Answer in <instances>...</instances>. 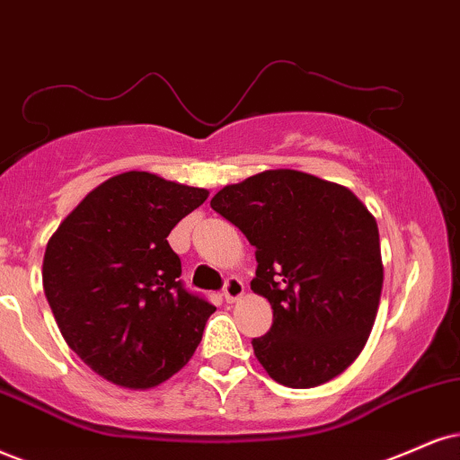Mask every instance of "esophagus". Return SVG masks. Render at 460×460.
Segmentation results:
<instances>
[{"label": "esophagus", "instance_id": "1", "mask_svg": "<svg viewBox=\"0 0 460 460\" xmlns=\"http://www.w3.org/2000/svg\"><path fill=\"white\" fill-rule=\"evenodd\" d=\"M243 292H245V283H243L239 277H228L224 283V296L228 303H234V300H239L243 296Z\"/></svg>", "mask_w": 460, "mask_h": 460}]
</instances>
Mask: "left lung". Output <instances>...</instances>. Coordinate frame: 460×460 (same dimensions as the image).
<instances>
[{
  "label": "left lung",
  "mask_w": 460,
  "mask_h": 460,
  "mask_svg": "<svg viewBox=\"0 0 460 460\" xmlns=\"http://www.w3.org/2000/svg\"><path fill=\"white\" fill-rule=\"evenodd\" d=\"M256 247L252 290L273 307L253 354L275 382L314 388L343 373L376 322L384 269L376 217L348 187L266 170L211 200Z\"/></svg>",
  "instance_id": "left-lung-1"
}]
</instances>
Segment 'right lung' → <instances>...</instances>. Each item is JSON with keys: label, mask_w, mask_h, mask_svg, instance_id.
Wrapping results in <instances>:
<instances>
[{"label": "right lung", "mask_w": 460, "mask_h": 460, "mask_svg": "<svg viewBox=\"0 0 460 460\" xmlns=\"http://www.w3.org/2000/svg\"><path fill=\"white\" fill-rule=\"evenodd\" d=\"M207 196L132 170L95 187L50 236L42 283L57 326L117 386L166 382L200 343L215 307L185 290L168 234Z\"/></svg>", "instance_id": "obj_1"}]
</instances>
